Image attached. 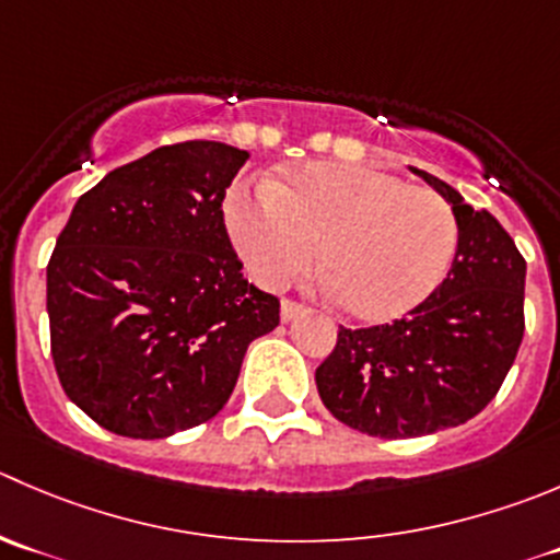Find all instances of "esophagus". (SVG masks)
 Instances as JSON below:
<instances>
[{"label":"esophagus","mask_w":560,"mask_h":560,"mask_svg":"<svg viewBox=\"0 0 560 560\" xmlns=\"http://www.w3.org/2000/svg\"><path fill=\"white\" fill-rule=\"evenodd\" d=\"M303 312H306V306H303V303L292 301V298H284V301H281V319H284V323H290L292 317H298V314H303Z\"/></svg>","instance_id":"1"}]
</instances>
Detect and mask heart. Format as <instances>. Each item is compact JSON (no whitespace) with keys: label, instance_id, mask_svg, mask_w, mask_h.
Segmentation results:
<instances>
[{"label":"heart","instance_id":"obj_1","mask_svg":"<svg viewBox=\"0 0 560 560\" xmlns=\"http://www.w3.org/2000/svg\"><path fill=\"white\" fill-rule=\"evenodd\" d=\"M226 226L248 270L284 287L317 262L352 317L383 323L424 303L457 252L452 205L369 166L312 161L281 180L237 188Z\"/></svg>","mask_w":560,"mask_h":560}]
</instances>
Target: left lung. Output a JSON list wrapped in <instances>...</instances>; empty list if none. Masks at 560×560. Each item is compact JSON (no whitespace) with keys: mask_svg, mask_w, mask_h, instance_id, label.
<instances>
[{"mask_svg":"<svg viewBox=\"0 0 560 560\" xmlns=\"http://www.w3.org/2000/svg\"><path fill=\"white\" fill-rule=\"evenodd\" d=\"M418 175L457 215L452 270L407 317L339 328L336 347L314 374L319 399L341 424L388 441L432 435L485 410L525 330V259L512 235L448 183L430 172Z\"/></svg>","mask_w":560,"mask_h":560,"instance_id":"left-lung-1","label":"left lung"}]
</instances>
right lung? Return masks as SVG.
<instances>
[{"label": "right lung", "mask_w": 560, "mask_h": 560, "mask_svg": "<svg viewBox=\"0 0 560 560\" xmlns=\"http://www.w3.org/2000/svg\"><path fill=\"white\" fill-rule=\"evenodd\" d=\"M246 150L180 142L81 194L46 270L51 358L70 401L122 438L215 416L279 298L248 284L221 202Z\"/></svg>", "instance_id": "obj_1"}]
</instances>
